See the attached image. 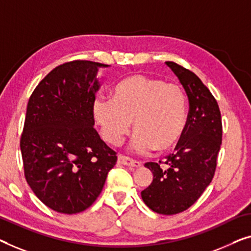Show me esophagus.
<instances>
[{
  "mask_svg": "<svg viewBox=\"0 0 251 251\" xmlns=\"http://www.w3.org/2000/svg\"><path fill=\"white\" fill-rule=\"evenodd\" d=\"M118 163L124 164V166H127L129 168H138L141 167V162L135 161V160L127 158L125 155H118Z\"/></svg>",
  "mask_w": 251,
  "mask_h": 251,
  "instance_id": "34e87169",
  "label": "esophagus"
}]
</instances>
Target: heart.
<instances>
[{"mask_svg": "<svg viewBox=\"0 0 251 251\" xmlns=\"http://www.w3.org/2000/svg\"><path fill=\"white\" fill-rule=\"evenodd\" d=\"M93 116L104 140L118 144L133 127V148L140 153H167L182 138L187 123L186 96L178 85L133 74L119 81L113 99L97 98Z\"/></svg>", "mask_w": 251, "mask_h": 251, "instance_id": "heart-1", "label": "heart"}]
</instances>
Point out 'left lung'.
Returning <instances> with one entry per match:
<instances>
[{
	"label": "left lung",
	"instance_id": "left-lung-1",
	"mask_svg": "<svg viewBox=\"0 0 251 251\" xmlns=\"http://www.w3.org/2000/svg\"><path fill=\"white\" fill-rule=\"evenodd\" d=\"M179 78L188 97L189 113L185 133L176 153L160 163L144 164L153 180L141 192L142 200L153 212L173 215L184 212L211 184L222 143V122L219 104L211 91L192 71L166 62Z\"/></svg>",
	"mask_w": 251,
	"mask_h": 251
}]
</instances>
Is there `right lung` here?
I'll use <instances>...</instances> for the list:
<instances>
[{
	"mask_svg": "<svg viewBox=\"0 0 251 251\" xmlns=\"http://www.w3.org/2000/svg\"><path fill=\"white\" fill-rule=\"evenodd\" d=\"M108 66L90 61L59 65L28 101L20 141L25 180L58 213L75 214L91 206L117 161L93 128L97 74Z\"/></svg>",
	"mask_w": 251,
	"mask_h": 251,
	"instance_id": "obj_1",
	"label": "right lung"
}]
</instances>
